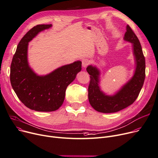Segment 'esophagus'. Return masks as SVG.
I'll return each mask as SVG.
<instances>
[{
    "label": "esophagus",
    "mask_w": 158,
    "mask_h": 158,
    "mask_svg": "<svg viewBox=\"0 0 158 158\" xmlns=\"http://www.w3.org/2000/svg\"><path fill=\"white\" fill-rule=\"evenodd\" d=\"M89 63L90 61L88 59H83L82 60V66L83 68H85L89 64Z\"/></svg>",
    "instance_id": "34e87169"
}]
</instances>
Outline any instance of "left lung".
<instances>
[{
	"label": "left lung",
	"instance_id": "8db88e82",
	"mask_svg": "<svg viewBox=\"0 0 158 158\" xmlns=\"http://www.w3.org/2000/svg\"><path fill=\"white\" fill-rule=\"evenodd\" d=\"M124 40L132 44L135 69L134 74L114 95H107L99 85L101 72L95 66L89 65L87 71L90 75L89 101L95 110L103 113H116L132 104L142 88L145 77V61L140 43L129 25L127 26Z\"/></svg>",
	"mask_w": 158,
	"mask_h": 158
}]
</instances>
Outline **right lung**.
I'll return each mask as SVG.
<instances>
[{
	"label": "right lung",
	"instance_id": "right-lung-1",
	"mask_svg": "<svg viewBox=\"0 0 158 158\" xmlns=\"http://www.w3.org/2000/svg\"><path fill=\"white\" fill-rule=\"evenodd\" d=\"M52 25H39L29 30L21 39L10 65V80L19 99L30 110L36 111H54L62 106L67 87L81 69L77 60L60 66L50 73L36 74L28 62V47L40 31Z\"/></svg>",
	"mask_w": 158,
	"mask_h": 158
}]
</instances>
